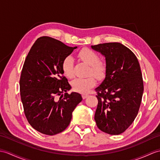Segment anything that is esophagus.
Instances as JSON below:
<instances>
[{"label":"esophagus","mask_w":160,"mask_h":160,"mask_svg":"<svg viewBox=\"0 0 160 160\" xmlns=\"http://www.w3.org/2000/svg\"><path fill=\"white\" fill-rule=\"evenodd\" d=\"M88 94L84 93V94H82V98H83V99H86V98L88 97Z\"/></svg>","instance_id":"1"}]
</instances>
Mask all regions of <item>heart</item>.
Masks as SVG:
<instances>
[{"label": "heart", "mask_w": 160, "mask_h": 160, "mask_svg": "<svg viewBox=\"0 0 160 160\" xmlns=\"http://www.w3.org/2000/svg\"><path fill=\"white\" fill-rule=\"evenodd\" d=\"M82 61L89 65L88 75H93L98 78L104 76L106 66L104 62L99 60V56L95 51L88 48H84L78 53ZM61 69L63 74L69 78H72L73 73V61L71 57H65L62 62ZM96 83L95 78L91 76L85 78H76L72 82L74 91L80 92H87L91 88L93 87Z\"/></svg>", "instance_id": "1"}]
</instances>
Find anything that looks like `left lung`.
Masks as SVG:
<instances>
[{
    "label": "left lung",
    "mask_w": 160,
    "mask_h": 160,
    "mask_svg": "<svg viewBox=\"0 0 160 160\" xmlns=\"http://www.w3.org/2000/svg\"><path fill=\"white\" fill-rule=\"evenodd\" d=\"M106 57V78L95 88L98 99L95 120L100 130L111 135L124 132L134 121L144 91L138 58L117 42L92 46Z\"/></svg>",
    "instance_id": "1"
}]
</instances>
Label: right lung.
<instances>
[{
	"label": "right lung",
	"mask_w": 160,
	"mask_h": 160,
	"mask_svg": "<svg viewBox=\"0 0 160 160\" xmlns=\"http://www.w3.org/2000/svg\"><path fill=\"white\" fill-rule=\"evenodd\" d=\"M76 48L41 37L25 59L20 79L24 112L29 124L43 134L52 136L64 131L73 110L82 100L78 92L68 93L71 86L61 69L63 59Z\"/></svg>",
	"instance_id": "1"
}]
</instances>
